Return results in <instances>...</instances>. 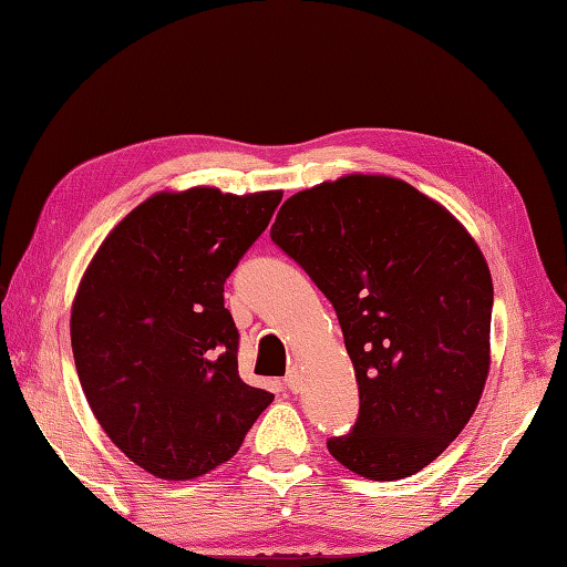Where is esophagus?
Here are the masks:
<instances>
[{"label":"esophagus","instance_id":"34e87169","mask_svg":"<svg viewBox=\"0 0 567 567\" xmlns=\"http://www.w3.org/2000/svg\"><path fill=\"white\" fill-rule=\"evenodd\" d=\"M285 385L290 388L292 393H299V388H302V373H299L297 369H290L285 375Z\"/></svg>","mask_w":567,"mask_h":567}]
</instances>
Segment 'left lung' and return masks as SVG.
<instances>
[{
  "label": "left lung",
  "mask_w": 567,
  "mask_h": 567,
  "mask_svg": "<svg viewBox=\"0 0 567 567\" xmlns=\"http://www.w3.org/2000/svg\"><path fill=\"white\" fill-rule=\"evenodd\" d=\"M270 238L334 307L357 371L359 417L329 452L375 482L420 472L470 423L489 373L482 250L417 188L365 174L287 198Z\"/></svg>",
  "instance_id": "1"
}]
</instances>
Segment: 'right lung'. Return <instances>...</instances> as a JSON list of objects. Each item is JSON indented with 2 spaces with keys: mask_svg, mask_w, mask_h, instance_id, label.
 <instances>
[{
  "mask_svg": "<svg viewBox=\"0 0 567 567\" xmlns=\"http://www.w3.org/2000/svg\"><path fill=\"white\" fill-rule=\"evenodd\" d=\"M280 192L157 194L110 233L71 315L83 393L107 437L162 480L228 462L272 393L238 375L224 285L262 236Z\"/></svg>",
  "mask_w": 567,
  "mask_h": 567,
  "instance_id": "add662e5",
  "label": "right lung"
}]
</instances>
